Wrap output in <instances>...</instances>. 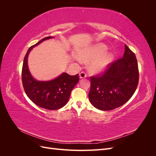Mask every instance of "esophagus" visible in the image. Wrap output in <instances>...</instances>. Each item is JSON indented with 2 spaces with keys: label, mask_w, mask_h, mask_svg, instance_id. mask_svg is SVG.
Here are the masks:
<instances>
[{
  "label": "esophagus",
  "mask_w": 156,
  "mask_h": 156,
  "mask_svg": "<svg viewBox=\"0 0 156 156\" xmlns=\"http://www.w3.org/2000/svg\"><path fill=\"white\" fill-rule=\"evenodd\" d=\"M87 77V73L84 72H81V73H79V77L83 79V78H85Z\"/></svg>",
  "instance_id": "obj_1"
}]
</instances>
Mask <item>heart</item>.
<instances>
[{
	"mask_svg": "<svg viewBox=\"0 0 156 156\" xmlns=\"http://www.w3.org/2000/svg\"><path fill=\"white\" fill-rule=\"evenodd\" d=\"M107 51V46L103 44H98L82 51L79 54V58L83 62H87L94 58L90 64V69L94 72L100 73L107 68L114 59L113 55L106 53Z\"/></svg>",
	"mask_w": 156,
	"mask_h": 156,
	"instance_id": "1",
	"label": "heart"
}]
</instances>
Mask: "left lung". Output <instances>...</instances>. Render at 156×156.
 <instances>
[{"mask_svg": "<svg viewBox=\"0 0 156 156\" xmlns=\"http://www.w3.org/2000/svg\"><path fill=\"white\" fill-rule=\"evenodd\" d=\"M139 77L135 55L125 45L123 57L112 62L102 74L90 77V101L101 111L119 107L133 95Z\"/></svg>", "mask_w": 156, "mask_h": 156, "instance_id": "left-lung-1", "label": "left lung"}]
</instances>
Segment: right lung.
<instances>
[{
	"instance_id": "add662e5",
	"label": "right lung",
	"mask_w": 156,
	"mask_h": 156,
	"mask_svg": "<svg viewBox=\"0 0 156 156\" xmlns=\"http://www.w3.org/2000/svg\"><path fill=\"white\" fill-rule=\"evenodd\" d=\"M52 37H44L28 49L23 60L21 77L25 92L32 102L45 109L56 110L64 107L68 101L72 89L79 82V74L70 75L63 73L51 81H36L32 77L27 64L28 56L32 48Z\"/></svg>"
}]
</instances>
